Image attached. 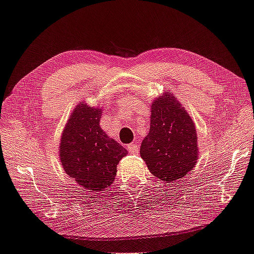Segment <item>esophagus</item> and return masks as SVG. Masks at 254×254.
Instances as JSON below:
<instances>
[{"instance_id":"esophagus-1","label":"esophagus","mask_w":254,"mask_h":254,"mask_svg":"<svg viewBox=\"0 0 254 254\" xmlns=\"http://www.w3.org/2000/svg\"><path fill=\"white\" fill-rule=\"evenodd\" d=\"M138 149L139 148H138V146H136V144H129V146H127L128 152L131 153V154H137L138 151H139Z\"/></svg>"}]
</instances>
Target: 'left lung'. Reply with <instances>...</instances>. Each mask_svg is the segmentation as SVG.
Returning a JSON list of instances; mask_svg holds the SVG:
<instances>
[{
	"instance_id": "left-lung-1",
	"label": "left lung",
	"mask_w": 254,
	"mask_h": 254,
	"mask_svg": "<svg viewBox=\"0 0 254 254\" xmlns=\"http://www.w3.org/2000/svg\"><path fill=\"white\" fill-rule=\"evenodd\" d=\"M149 133L140 154L154 177L174 182L188 174L197 161V134L189 113L170 93L151 106Z\"/></svg>"
}]
</instances>
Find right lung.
Here are the masks:
<instances>
[{"instance_id": "1", "label": "right lung", "mask_w": 254, "mask_h": 254, "mask_svg": "<svg viewBox=\"0 0 254 254\" xmlns=\"http://www.w3.org/2000/svg\"><path fill=\"white\" fill-rule=\"evenodd\" d=\"M101 114V110L81 102L70 116L60 143L65 173L93 190H102L113 183L117 164L127 154L125 148L102 130Z\"/></svg>"}]
</instances>
